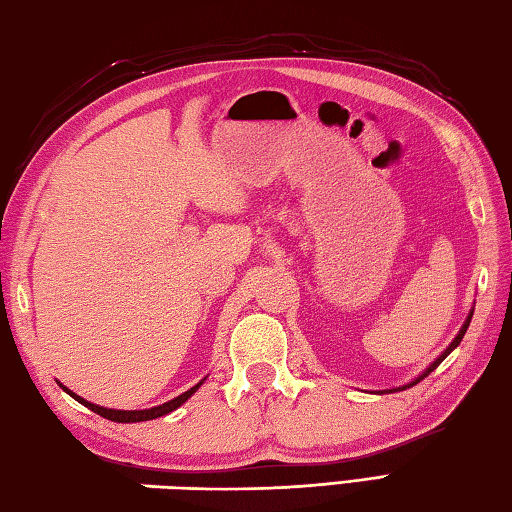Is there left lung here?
<instances>
[{
  "mask_svg": "<svg viewBox=\"0 0 512 512\" xmlns=\"http://www.w3.org/2000/svg\"><path fill=\"white\" fill-rule=\"evenodd\" d=\"M472 312H475V307H472V310H470V314L466 316V321H464V325H461V330H459V334L455 336V339H452V343L446 347V350H443L439 356H437V359L435 361H432L430 365H428V368L426 370H423L419 376H414V379L410 381V383H406V385H399V388H390V390H381V392H376V394H383V392H399V390H406V388H412V385H417L419 381H423V379H426V376L432 372V370H437V365L443 361V359H446V356L452 352V350H455V347L461 343V339H464V334H466V330H468V325H470V318H472Z\"/></svg>",
  "mask_w": 512,
  "mask_h": 512,
  "instance_id": "left-lung-1",
  "label": "left lung"
}]
</instances>
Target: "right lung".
<instances>
[{"label":"right lung","mask_w":512,"mask_h":512,"mask_svg":"<svg viewBox=\"0 0 512 512\" xmlns=\"http://www.w3.org/2000/svg\"><path fill=\"white\" fill-rule=\"evenodd\" d=\"M205 379H207V376H205ZM205 379H202L200 383H196L194 388H189L187 392L178 394L176 399H171V401H167V403H162V406H156V408H147V410H113V408H102V406H95V403H91V401L82 399L80 394L71 392V390L66 388V385H62V383H60V388H62L66 394H71V397H73L77 403H82V406H86L89 410H93L95 414H100V417H104V419H109V421H118V423H138V421H151V419L165 417V414H169V412H173V410H178V408L182 406V403H185L187 399L194 397V392L200 388L202 383H205Z\"/></svg>","instance_id":"obj_1"}]
</instances>
